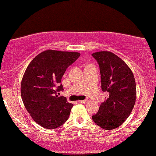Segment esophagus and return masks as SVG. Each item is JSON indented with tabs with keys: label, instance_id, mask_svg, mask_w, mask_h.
<instances>
[{
	"label": "esophagus",
	"instance_id": "34e87169",
	"mask_svg": "<svg viewBox=\"0 0 156 156\" xmlns=\"http://www.w3.org/2000/svg\"><path fill=\"white\" fill-rule=\"evenodd\" d=\"M79 103H84V104H86L88 102V100H78V101Z\"/></svg>",
	"mask_w": 156,
	"mask_h": 156
}]
</instances>
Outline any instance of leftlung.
<instances>
[{
  "label": "left lung",
  "mask_w": 156,
  "mask_h": 156,
  "mask_svg": "<svg viewBox=\"0 0 156 156\" xmlns=\"http://www.w3.org/2000/svg\"><path fill=\"white\" fill-rule=\"evenodd\" d=\"M91 55L99 65L102 90L108 93L92 119L105 130L114 129L125 122L135 105V78L129 66L113 53L102 51Z\"/></svg>",
  "instance_id": "left-lung-1"
}]
</instances>
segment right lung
I'll return each instance as SVG.
<instances>
[{"label": "right lung", "instance_id": "right-lung-1", "mask_svg": "<svg viewBox=\"0 0 156 156\" xmlns=\"http://www.w3.org/2000/svg\"><path fill=\"white\" fill-rule=\"evenodd\" d=\"M80 56L78 52L46 50L34 58L21 81V97L33 120L44 128L54 129L69 118L73 104L59 96L61 79L67 68Z\"/></svg>", "mask_w": 156, "mask_h": 156}]
</instances>
